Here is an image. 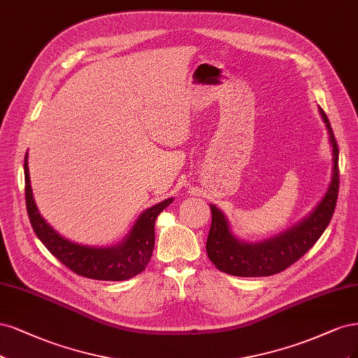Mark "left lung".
<instances>
[{"instance_id": "8db88e82", "label": "left lung", "mask_w": 358, "mask_h": 358, "mask_svg": "<svg viewBox=\"0 0 358 358\" xmlns=\"http://www.w3.org/2000/svg\"><path fill=\"white\" fill-rule=\"evenodd\" d=\"M331 147V180L324 198L301 222L284 232L260 242H247L234 235L227 217L215 205L211 206L213 222L206 239V255L217 269L235 276L275 275L313 248L329 226L339 192V150L326 113L320 108Z\"/></svg>"}]
</instances>
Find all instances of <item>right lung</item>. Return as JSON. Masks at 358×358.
<instances>
[{
	"instance_id": "right-lung-1",
	"label": "right lung",
	"mask_w": 358,
	"mask_h": 358,
	"mask_svg": "<svg viewBox=\"0 0 358 358\" xmlns=\"http://www.w3.org/2000/svg\"><path fill=\"white\" fill-rule=\"evenodd\" d=\"M25 198L34 232L52 255L77 275L90 280L124 281L143 272L155 248V223L157 215L174 201L168 198L140 214L129 234L114 245L92 247L66 239L44 220L31 189L28 153L25 155Z\"/></svg>"
}]
</instances>
